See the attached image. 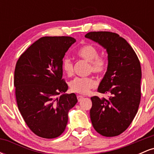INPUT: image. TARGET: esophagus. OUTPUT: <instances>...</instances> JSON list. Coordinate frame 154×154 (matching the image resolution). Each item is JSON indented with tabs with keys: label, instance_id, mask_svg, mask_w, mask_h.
<instances>
[{
	"label": "esophagus",
	"instance_id": "obj_1",
	"mask_svg": "<svg viewBox=\"0 0 154 154\" xmlns=\"http://www.w3.org/2000/svg\"><path fill=\"white\" fill-rule=\"evenodd\" d=\"M83 98H84V97L82 96V95H77V100H78V101H81Z\"/></svg>",
	"mask_w": 154,
	"mask_h": 154
}]
</instances>
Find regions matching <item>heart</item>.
Masks as SVG:
<instances>
[{"label":"heart","mask_w":154,"mask_h":154,"mask_svg":"<svg viewBox=\"0 0 154 154\" xmlns=\"http://www.w3.org/2000/svg\"><path fill=\"white\" fill-rule=\"evenodd\" d=\"M79 58L88 61L91 65V71L96 75L101 74L106 69V61L99 57L98 49L93 45H85L81 47L77 51ZM63 72L68 75L73 73V62L71 59L65 57L62 61ZM96 85L95 81L91 77H77L71 82L72 90L76 93L85 95L89 93L90 90Z\"/></svg>","instance_id":"1"}]
</instances>
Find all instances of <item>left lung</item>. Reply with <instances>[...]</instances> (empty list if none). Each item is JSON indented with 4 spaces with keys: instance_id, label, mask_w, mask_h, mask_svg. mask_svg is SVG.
Masks as SVG:
<instances>
[{
    "instance_id": "8db88e82",
    "label": "left lung",
    "mask_w": 154,
    "mask_h": 154,
    "mask_svg": "<svg viewBox=\"0 0 154 154\" xmlns=\"http://www.w3.org/2000/svg\"><path fill=\"white\" fill-rule=\"evenodd\" d=\"M85 38L106 49L108 66L98 92L109 93L108 99L91 98L90 111L93 128L106 137L122 133L138 110L142 77L139 59L126 40L110 32H91Z\"/></svg>"
}]
</instances>
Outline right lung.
I'll use <instances>...</instances> for the list:
<instances>
[{"mask_svg": "<svg viewBox=\"0 0 154 154\" xmlns=\"http://www.w3.org/2000/svg\"><path fill=\"white\" fill-rule=\"evenodd\" d=\"M76 42L71 37H43L21 55L16 64L14 87L19 110L35 135L55 138L64 131L68 113L77 102L66 94L62 79L65 54Z\"/></svg>", "mask_w": 154, "mask_h": 154, "instance_id": "1", "label": "right lung"}]
</instances>
